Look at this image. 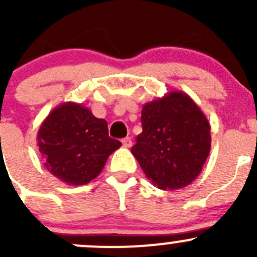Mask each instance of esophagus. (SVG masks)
<instances>
[{"label": "esophagus", "mask_w": 257, "mask_h": 257, "mask_svg": "<svg viewBox=\"0 0 257 257\" xmlns=\"http://www.w3.org/2000/svg\"><path fill=\"white\" fill-rule=\"evenodd\" d=\"M121 144H123L124 148H131L132 147V139L129 138V137H126V138L121 139Z\"/></svg>", "instance_id": "1"}]
</instances>
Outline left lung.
Segmentation results:
<instances>
[{
  "label": "left lung",
  "mask_w": 257,
  "mask_h": 257,
  "mask_svg": "<svg viewBox=\"0 0 257 257\" xmlns=\"http://www.w3.org/2000/svg\"><path fill=\"white\" fill-rule=\"evenodd\" d=\"M143 132L132 153L159 189L185 188L200 174L211 147L210 124L199 105L181 90L145 103Z\"/></svg>",
  "instance_id": "8db88e82"
}]
</instances>
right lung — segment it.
<instances>
[{
    "label": "right lung",
    "instance_id": "1",
    "mask_svg": "<svg viewBox=\"0 0 257 257\" xmlns=\"http://www.w3.org/2000/svg\"><path fill=\"white\" fill-rule=\"evenodd\" d=\"M46 169L68 185H84L97 178L108 157L120 148L108 136L104 119L74 102L59 104L48 114L37 133Z\"/></svg>",
    "mask_w": 257,
    "mask_h": 257
}]
</instances>
